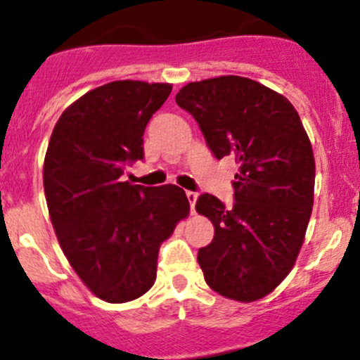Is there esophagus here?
Listing matches in <instances>:
<instances>
[{
    "mask_svg": "<svg viewBox=\"0 0 360 360\" xmlns=\"http://www.w3.org/2000/svg\"><path fill=\"white\" fill-rule=\"evenodd\" d=\"M186 197H188V202H190L191 214H195V203H197L198 193H197V191H186Z\"/></svg>",
    "mask_w": 360,
    "mask_h": 360,
    "instance_id": "1",
    "label": "esophagus"
}]
</instances>
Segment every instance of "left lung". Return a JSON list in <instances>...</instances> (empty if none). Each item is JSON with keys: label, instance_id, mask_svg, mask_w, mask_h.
<instances>
[{"label": "left lung", "instance_id": "left-lung-1", "mask_svg": "<svg viewBox=\"0 0 360 360\" xmlns=\"http://www.w3.org/2000/svg\"><path fill=\"white\" fill-rule=\"evenodd\" d=\"M210 153L235 158L233 205L203 193L197 210L214 224L198 249L205 282L230 300L256 301L291 271L314 205L315 160L300 115L281 94L242 78L188 83L176 96Z\"/></svg>", "mask_w": 360, "mask_h": 360}]
</instances>
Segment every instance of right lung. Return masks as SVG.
I'll return each instance as SVG.
<instances>
[{"instance_id": "right-lung-1", "label": "right lung", "mask_w": 360, "mask_h": 360, "mask_svg": "<svg viewBox=\"0 0 360 360\" xmlns=\"http://www.w3.org/2000/svg\"><path fill=\"white\" fill-rule=\"evenodd\" d=\"M167 83L123 79L72 103L53 127L43 186L57 238L86 288L108 303L143 296L157 278L160 244L190 212L176 184L122 181L144 158V130Z\"/></svg>"}]
</instances>
